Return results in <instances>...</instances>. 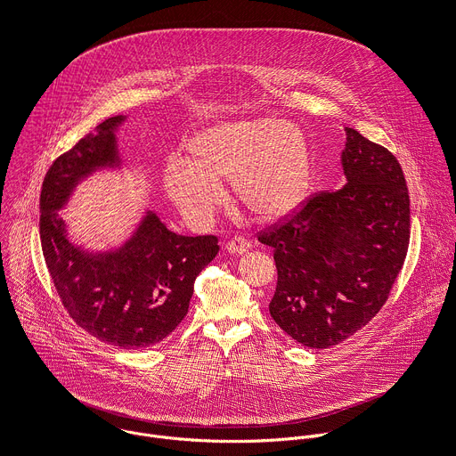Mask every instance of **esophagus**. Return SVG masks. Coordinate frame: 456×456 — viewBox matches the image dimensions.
Returning a JSON list of instances; mask_svg holds the SVG:
<instances>
[{"instance_id":"obj_1","label":"esophagus","mask_w":456,"mask_h":456,"mask_svg":"<svg viewBox=\"0 0 456 456\" xmlns=\"http://www.w3.org/2000/svg\"><path fill=\"white\" fill-rule=\"evenodd\" d=\"M250 248V241L243 236H234L227 241V250L232 252V254H243Z\"/></svg>"}]
</instances>
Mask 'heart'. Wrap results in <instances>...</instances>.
I'll list each match as a JSON object with an SVG mask.
<instances>
[{
    "label": "heart",
    "mask_w": 456,
    "mask_h": 456,
    "mask_svg": "<svg viewBox=\"0 0 456 456\" xmlns=\"http://www.w3.org/2000/svg\"><path fill=\"white\" fill-rule=\"evenodd\" d=\"M222 181H231L234 199L257 218L291 215L311 186L304 134L289 122L266 117L220 122L193 134L184 161L165 170L168 197L193 218L209 215Z\"/></svg>",
    "instance_id": "1"
}]
</instances>
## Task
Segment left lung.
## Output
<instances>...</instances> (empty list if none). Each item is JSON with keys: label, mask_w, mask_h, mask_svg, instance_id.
<instances>
[{"label": "left lung", "mask_w": 456, "mask_h": 456, "mask_svg": "<svg viewBox=\"0 0 456 456\" xmlns=\"http://www.w3.org/2000/svg\"><path fill=\"white\" fill-rule=\"evenodd\" d=\"M346 184L309 197L257 232L273 248L275 323L309 348L368 325L389 298L411 241V199L396 156L346 129Z\"/></svg>", "instance_id": "left-lung-1"}]
</instances>
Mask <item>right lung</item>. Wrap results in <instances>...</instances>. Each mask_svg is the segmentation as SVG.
Listing matches in <instances>:
<instances>
[{
    "instance_id": "obj_1",
    "label": "right lung",
    "mask_w": 456,
    "mask_h": 456,
    "mask_svg": "<svg viewBox=\"0 0 456 456\" xmlns=\"http://www.w3.org/2000/svg\"><path fill=\"white\" fill-rule=\"evenodd\" d=\"M111 117L95 134L58 156L40 190V245L67 314L90 336L111 346L142 350L170 336L188 313L197 275L218 254V238L179 236L147 213L134 236L117 252L86 254L65 234L58 209L79 179L118 161Z\"/></svg>"
}]
</instances>
